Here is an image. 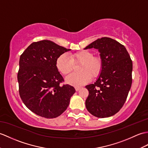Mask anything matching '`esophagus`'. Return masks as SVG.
Returning a JSON list of instances; mask_svg holds the SVG:
<instances>
[{"label": "esophagus", "mask_w": 148, "mask_h": 148, "mask_svg": "<svg viewBox=\"0 0 148 148\" xmlns=\"http://www.w3.org/2000/svg\"><path fill=\"white\" fill-rule=\"evenodd\" d=\"M81 88V87H79V86H76V87H75V91H78L79 90H80Z\"/></svg>", "instance_id": "esophagus-1"}]
</instances>
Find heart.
Here are the masks:
<instances>
[{"label": "heart", "instance_id": "obj_1", "mask_svg": "<svg viewBox=\"0 0 148 148\" xmlns=\"http://www.w3.org/2000/svg\"><path fill=\"white\" fill-rule=\"evenodd\" d=\"M74 64H81L79 67L80 73H74L66 77L67 83L74 86H79L90 81L91 77H96L100 74L103 63L99 57L89 50H82L69 56L62 54L57 58L56 66L58 71L64 75L68 74L73 70Z\"/></svg>", "mask_w": 148, "mask_h": 148}]
</instances>
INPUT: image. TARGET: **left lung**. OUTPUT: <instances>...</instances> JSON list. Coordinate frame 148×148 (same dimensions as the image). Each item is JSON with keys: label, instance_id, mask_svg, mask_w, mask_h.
Returning a JSON list of instances; mask_svg holds the SVG:
<instances>
[{"label": "left lung", "instance_id": "left-lung-1", "mask_svg": "<svg viewBox=\"0 0 148 148\" xmlns=\"http://www.w3.org/2000/svg\"><path fill=\"white\" fill-rule=\"evenodd\" d=\"M99 52L102 69L94 84L87 85L86 107L91 114L106 118L117 113L125 103L132 85V62L125 47L108 37L92 42L84 50Z\"/></svg>", "mask_w": 148, "mask_h": 148}]
</instances>
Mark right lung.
<instances>
[{
	"label": "right lung",
	"instance_id": "add662e5",
	"mask_svg": "<svg viewBox=\"0 0 148 148\" xmlns=\"http://www.w3.org/2000/svg\"><path fill=\"white\" fill-rule=\"evenodd\" d=\"M69 50L43 40L32 43L20 56L18 74L20 97L35 114L56 118L69 105L75 90L69 84L60 85L64 78L56 66L57 58Z\"/></svg>",
	"mask_w": 148,
	"mask_h": 148
}]
</instances>
